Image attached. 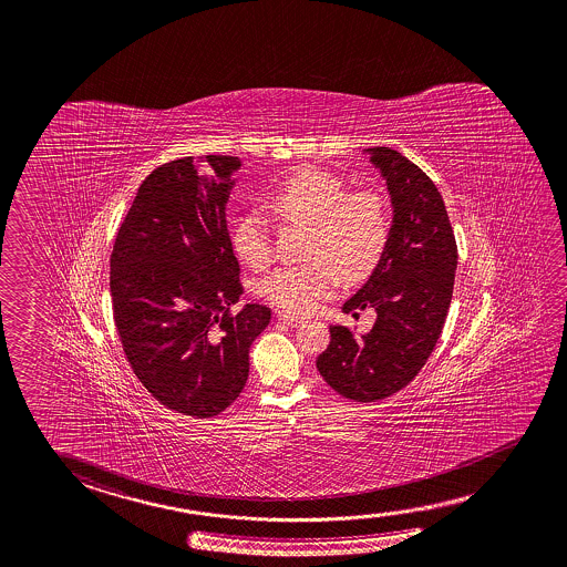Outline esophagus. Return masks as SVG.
I'll return each mask as SVG.
<instances>
[{
  "label": "esophagus",
  "mask_w": 567,
  "mask_h": 567,
  "mask_svg": "<svg viewBox=\"0 0 567 567\" xmlns=\"http://www.w3.org/2000/svg\"><path fill=\"white\" fill-rule=\"evenodd\" d=\"M277 318H279L282 324L290 326V328H298V326L305 322L302 318H297V316L285 315V312H279V316H277Z\"/></svg>",
  "instance_id": "1"
}]
</instances>
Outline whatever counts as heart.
Instances as JSON below:
<instances>
[{
	"label": "heart",
	"instance_id": "b5f03b06",
	"mask_svg": "<svg viewBox=\"0 0 567 567\" xmlns=\"http://www.w3.org/2000/svg\"><path fill=\"white\" fill-rule=\"evenodd\" d=\"M277 214L310 227L307 265L280 267L259 282L260 297L292 315H310L334 295L343 277L362 280L380 265L390 243L388 207L375 192L346 194L340 177L315 167L288 174L270 197ZM237 257L251 269L272 259L269 227L259 214L243 215L233 231Z\"/></svg>",
	"mask_w": 567,
	"mask_h": 567
}]
</instances>
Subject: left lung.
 <instances>
[{
	"label": "left lung",
	"mask_w": 567,
	"mask_h": 567,
	"mask_svg": "<svg viewBox=\"0 0 567 567\" xmlns=\"http://www.w3.org/2000/svg\"><path fill=\"white\" fill-rule=\"evenodd\" d=\"M390 192V243L372 277L343 312L373 308L375 324L355 336L330 326V343L316 368L346 400H385L425 365L445 324L456 270L455 233L431 177L398 150H363Z\"/></svg>",
	"instance_id": "left-lung-1"
}]
</instances>
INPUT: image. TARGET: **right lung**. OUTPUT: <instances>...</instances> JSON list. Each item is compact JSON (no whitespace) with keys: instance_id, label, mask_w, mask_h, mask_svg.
Here are the masks:
<instances>
[{"instance_id":"obj_1","label":"right lung","mask_w":567,"mask_h":567,"mask_svg":"<svg viewBox=\"0 0 567 567\" xmlns=\"http://www.w3.org/2000/svg\"><path fill=\"white\" fill-rule=\"evenodd\" d=\"M237 156H187L150 174L111 255L122 348L142 385L177 413L207 419L239 398L249 348L270 308L245 305L225 219Z\"/></svg>"}]
</instances>
